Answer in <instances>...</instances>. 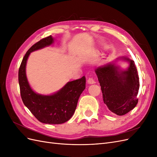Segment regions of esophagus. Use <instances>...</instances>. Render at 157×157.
Listing matches in <instances>:
<instances>
[{
    "label": "esophagus",
    "mask_w": 157,
    "mask_h": 157,
    "mask_svg": "<svg viewBox=\"0 0 157 157\" xmlns=\"http://www.w3.org/2000/svg\"><path fill=\"white\" fill-rule=\"evenodd\" d=\"M88 83L90 84H92L96 83V81H95V80L93 78L90 77L88 79Z\"/></svg>",
    "instance_id": "34e87169"
}]
</instances>
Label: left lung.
Returning <instances> with one entry per match:
<instances>
[{
  "label": "left lung",
  "instance_id": "8db88e82",
  "mask_svg": "<svg viewBox=\"0 0 157 157\" xmlns=\"http://www.w3.org/2000/svg\"><path fill=\"white\" fill-rule=\"evenodd\" d=\"M120 59L129 63L126 70L121 71L115 64L109 63L98 67L95 72L101 86L104 103L111 112L122 116L132 110L138 102L140 80L134 61L126 57Z\"/></svg>",
  "mask_w": 157,
  "mask_h": 157
}]
</instances>
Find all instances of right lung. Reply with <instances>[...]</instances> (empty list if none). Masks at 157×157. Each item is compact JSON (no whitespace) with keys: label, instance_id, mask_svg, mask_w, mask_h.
<instances>
[{"label":"right lung","instance_id":"obj_1","mask_svg":"<svg viewBox=\"0 0 157 157\" xmlns=\"http://www.w3.org/2000/svg\"><path fill=\"white\" fill-rule=\"evenodd\" d=\"M54 39L50 35L37 42L23 57L18 72L20 94L24 105L38 121L49 124H59L72 117L80 94L86 88V78L67 82L58 92L49 96L36 94L31 89L26 77V63L31 52L51 45Z\"/></svg>","mask_w":157,"mask_h":157}]
</instances>
